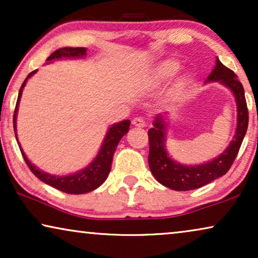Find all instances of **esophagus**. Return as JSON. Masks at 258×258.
I'll return each instance as SVG.
<instances>
[{
    "label": "esophagus",
    "mask_w": 258,
    "mask_h": 258,
    "mask_svg": "<svg viewBox=\"0 0 258 258\" xmlns=\"http://www.w3.org/2000/svg\"><path fill=\"white\" fill-rule=\"evenodd\" d=\"M133 124L135 125V126H140V128H143V126H146L147 125V123H146V121H144V119L142 118V117H135L133 119Z\"/></svg>",
    "instance_id": "esophagus-1"
}]
</instances>
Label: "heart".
<instances>
[{
	"instance_id": "heart-1",
	"label": "heart",
	"mask_w": 258,
	"mask_h": 258,
	"mask_svg": "<svg viewBox=\"0 0 258 258\" xmlns=\"http://www.w3.org/2000/svg\"><path fill=\"white\" fill-rule=\"evenodd\" d=\"M179 64L178 62L172 61H163L157 66L156 70H155V81L157 83H163L169 79H171L176 73L178 72ZM190 87V79L188 76H181L177 79L172 84L170 90L168 93V100L171 102H178L183 100L186 96Z\"/></svg>"
}]
</instances>
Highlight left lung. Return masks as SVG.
<instances>
[{
  "instance_id": "8db88e82",
  "label": "left lung",
  "mask_w": 258,
  "mask_h": 258,
  "mask_svg": "<svg viewBox=\"0 0 258 258\" xmlns=\"http://www.w3.org/2000/svg\"><path fill=\"white\" fill-rule=\"evenodd\" d=\"M217 81L229 89H231L235 95L237 103V128L234 140L229 144L227 150L220 156L208 163L200 165H182L176 163L168 156L164 148V133L165 125L164 116L158 115L154 121V126L148 130L149 137V168L155 178L162 185L177 191H186L194 190L208 184L214 179L225 175L231 168L239 148L244 139L246 129H248L249 114L246 101L244 96V89L242 83L237 80L236 74L229 69L216 58V67L208 76L207 82Z\"/></svg>"
}]
</instances>
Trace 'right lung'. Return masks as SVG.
I'll use <instances>...</instances> for the list:
<instances>
[{"instance_id": "obj_1", "label": "right lung", "mask_w": 258, "mask_h": 258, "mask_svg": "<svg viewBox=\"0 0 258 258\" xmlns=\"http://www.w3.org/2000/svg\"><path fill=\"white\" fill-rule=\"evenodd\" d=\"M86 55V48H61L55 50L52 54L47 58V61H51L55 58H62V57H80V56ZM37 70L31 72L29 75L27 76V79L24 80V82L21 86L19 97H17L15 111H14V130H15V136L16 135V114H17V108H19V102L22 95V90L24 86H26L27 81L29 77H31L36 73ZM130 125L129 119L119 122L117 124L112 125L110 129L108 130L107 136H105L104 142L102 144L101 150L98 155L95 158L93 163L89 167L83 169L82 171L76 172V174L69 175V176H55V175H49L47 172H43L35 167L34 164H31L26 156V154L23 153L22 148L20 147L21 154L26 161V163L31 172L36 176L38 179H41L42 182L47 183V184L54 186V188L61 190L63 192L67 194H74V195H79V194H86L89 191H93L96 188H98L105 179H107L109 171L111 168V161L114 153L116 150V147L123 136L128 133ZM19 143V142H17Z\"/></svg>"}]
</instances>
